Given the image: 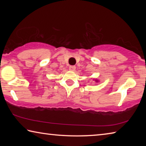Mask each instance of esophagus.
<instances>
[{
    "mask_svg": "<svg viewBox=\"0 0 146 146\" xmlns=\"http://www.w3.org/2000/svg\"><path fill=\"white\" fill-rule=\"evenodd\" d=\"M75 69H76V67L75 66H70V68H69V70L71 71H74L75 70Z\"/></svg>",
    "mask_w": 146,
    "mask_h": 146,
    "instance_id": "obj_1",
    "label": "esophagus"
}]
</instances>
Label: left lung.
<instances>
[{
	"label": "left lung",
	"instance_id": "left-lung-1",
	"mask_svg": "<svg viewBox=\"0 0 146 146\" xmlns=\"http://www.w3.org/2000/svg\"><path fill=\"white\" fill-rule=\"evenodd\" d=\"M95 81H96V82H98V81H97V80H95Z\"/></svg>",
	"mask_w": 146,
	"mask_h": 146
}]
</instances>
